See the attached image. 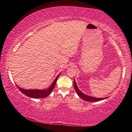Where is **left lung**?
I'll return each mask as SVG.
<instances>
[{
    "mask_svg": "<svg viewBox=\"0 0 132 132\" xmlns=\"http://www.w3.org/2000/svg\"><path fill=\"white\" fill-rule=\"evenodd\" d=\"M73 84H74V87H75L76 91V93H77V94L79 95V96L80 98H81L82 100H84V101H90V102L100 101H101V100H105V99H106V98H108V97H106V98H98L91 97V96H88L87 95H86L83 93H82L81 91H80L79 88H78L77 85H76V81H75V80H74V82H73Z\"/></svg>",
    "mask_w": 132,
    "mask_h": 132,
    "instance_id": "left-lung-1",
    "label": "left lung"
}]
</instances>
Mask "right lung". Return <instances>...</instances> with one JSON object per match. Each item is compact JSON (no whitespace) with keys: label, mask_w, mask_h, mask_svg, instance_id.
I'll return each mask as SVG.
<instances>
[{"label":"right lung","mask_w":132,"mask_h":132,"mask_svg":"<svg viewBox=\"0 0 132 132\" xmlns=\"http://www.w3.org/2000/svg\"><path fill=\"white\" fill-rule=\"evenodd\" d=\"M61 73L57 75V76L56 77L54 81H53L52 84H51V86L48 88H46L45 90H26V89L21 88V87H19V86L17 87V88L19 89V90L21 91L22 93H23L24 94L27 96V97L32 98H45L50 94L52 92V90L54 88L57 79L59 77Z\"/></svg>","instance_id":"add662e5"}]
</instances>
